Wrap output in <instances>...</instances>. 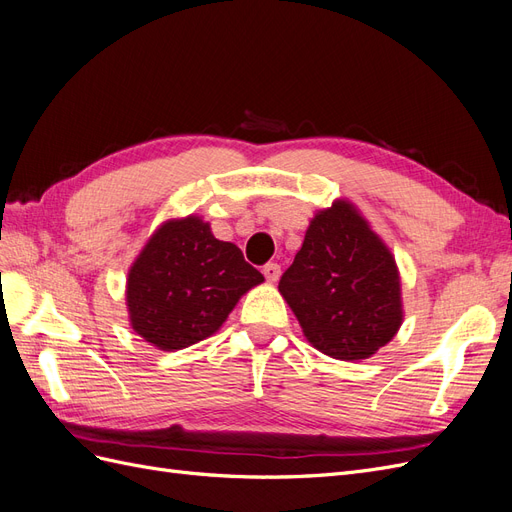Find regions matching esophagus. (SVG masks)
<instances>
[{
	"label": "esophagus",
	"instance_id": "34e87169",
	"mask_svg": "<svg viewBox=\"0 0 512 512\" xmlns=\"http://www.w3.org/2000/svg\"><path fill=\"white\" fill-rule=\"evenodd\" d=\"M262 273H265V277H267V282H271V284H275L277 280H280V275H282V267L277 265V262H267L265 267H262Z\"/></svg>",
	"mask_w": 512,
	"mask_h": 512
}]
</instances>
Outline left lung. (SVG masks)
<instances>
[{"label":"left lung","instance_id":"obj_1","mask_svg":"<svg viewBox=\"0 0 512 512\" xmlns=\"http://www.w3.org/2000/svg\"><path fill=\"white\" fill-rule=\"evenodd\" d=\"M277 288L307 342L339 361L369 359L404 320L395 258L348 200L314 215Z\"/></svg>","mask_w":512,"mask_h":512}]
</instances>
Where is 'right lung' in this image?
<instances>
[{
	"mask_svg": "<svg viewBox=\"0 0 512 512\" xmlns=\"http://www.w3.org/2000/svg\"><path fill=\"white\" fill-rule=\"evenodd\" d=\"M265 282L235 243L196 215L153 232L128 273L132 329L160 350H181L218 331L243 294Z\"/></svg>",
	"mask_w": 512,
	"mask_h": 512,
	"instance_id": "obj_1",
	"label": "right lung"
}]
</instances>
